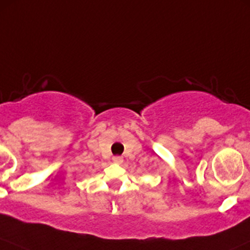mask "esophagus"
I'll list each match as a JSON object with an SVG mask.
<instances>
[{
  "instance_id": "34e87169",
  "label": "esophagus",
  "mask_w": 250,
  "mask_h": 250,
  "mask_svg": "<svg viewBox=\"0 0 250 250\" xmlns=\"http://www.w3.org/2000/svg\"><path fill=\"white\" fill-rule=\"evenodd\" d=\"M112 161H113V163H118V165H120V163L123 162V158L121 157V156H113Z\"/></svg>"
}]
</instances>
